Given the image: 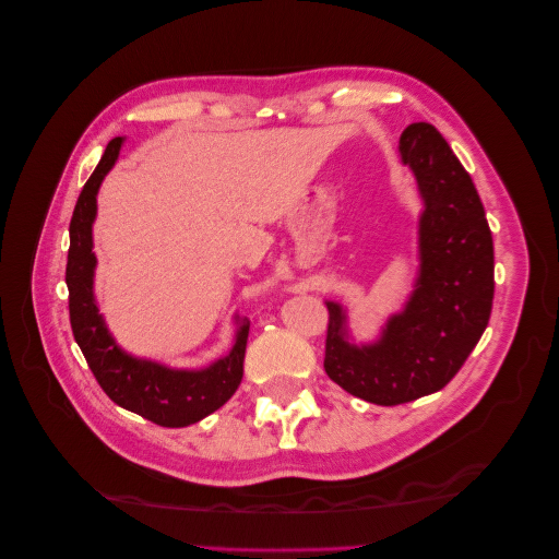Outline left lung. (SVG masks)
<instances>
[{"label": "left lung", "instance_id": "8db88e82", "mask_svg": "<svg viewBox=\"0 0 559 559\" xmlns=\"http://www.w3.org/2000/svg\"><path fill=\"white\" fill-rule=\"evenodd\" d=\"M399 154L421 200L413 292L368 343L352 337L343 302L326 300V376L376 405L443 389L478 345L495 298L492 233L471 175L431 123L405 128Z\"/></svg>", "mask_w": 559, "mask_h": 559}]
</instances>
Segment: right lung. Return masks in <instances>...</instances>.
Masks as SVG:
<instances>
[{"mask_svg": "<svg viewBox=\"0 0 559 559\" xmlns=\"http://www.w3.org/2000/svg\"><path fill=\"white\" fill-rule=\"evenodd\" d=\"M126 138H114L95 173L83 186L70 224L67 253V289H70V321L74 341L86 357L95 380L121 408L138 413L160 427H189L235 394L245 373V349L249 321L235 317V341L228 354L202 368H173L154 359L134 357L116 343L95 300L93 224L97 193L121 154Z\"/></svg>", "mask_w": 559, "mask_h": 559, "instance_id": "add662e5", "label": "right lung"}]
</instances>
